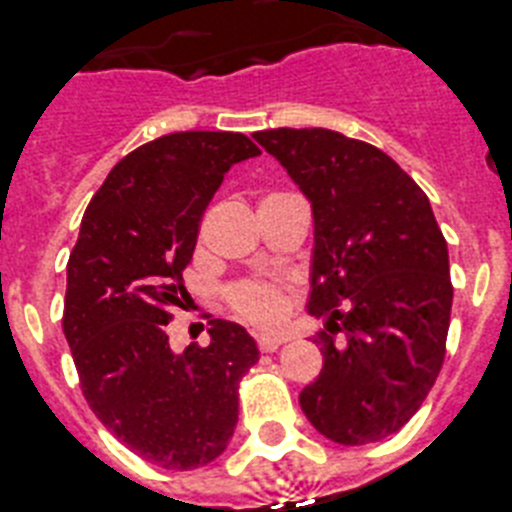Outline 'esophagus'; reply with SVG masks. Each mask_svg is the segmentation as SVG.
Wrapping results in <instances>:
<instances>
[{"mask_svg":"<svg viewBox=\"0 0 512 512\" xmlns=\"http://www.w3.org/2000/svg\"><path fill=\"white\" fill-rule=\"evenodd\" d=\"M283 343L281 336H257V349L263 351V354H270V351H276L278 346Z\"/></svg>","mask_w":512,"mask_h":512,"instance_id":"esophagus-1","label":"esophagus"}]
</instances>
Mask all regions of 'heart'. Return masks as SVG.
Instances as JSON below:
<instances>
[{"mask_svg":"<svg viewBox=\"0 0 512 512\" xmlns=\"http://www.w3.org/2000/svg\"><path fill=\"white\" fill-rule=\"evenodd\" d=\"M229 304L236 315L255 328H276L289 315L286 291L263 281H242L231 286Z\"/></svg>","mask_w":512,"mask_h":512,"instance_id":"1","label":"heart"}]
</instances>
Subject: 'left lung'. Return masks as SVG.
<instances>
[{"label":"left lung","mask_w":512,"mask_h":512,"mask_svg":"<svg viewBox=\"0 0 512 512\" xmlns=\"http://www.w3.org/2000/svg\"><path fill=\"white\" fill-rule=\"evenodd\" d=\"M252 137L315 218L307 309L325 320L315 336L322 369L299 406L338 445L385 440L419 411L445 359L453 283L432 205L388 153L341 132L278 127Z\"/></svg>","instance_id":"left-lung-1"}]
</instances>
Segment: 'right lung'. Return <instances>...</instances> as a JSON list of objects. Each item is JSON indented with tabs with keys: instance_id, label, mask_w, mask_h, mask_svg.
I'll return each instance as SVG.
<instances>
[{
	"instance_id": "right-lung-1",
	"label": "right lung",
	"mask_w": 512,
	"mask_h": 512,
	"mask_svg": "<svg viewBox=\"0 0 512 512\" xmlns=\"http://www.w3.org/2000/svg\"><path fill=\"white\" fill-rule=\"evenodd\" d=\"M242 132H174L140 145L93 195L67 263L62 328L93 414L132 453L169 471L216 461L239 419V380L260 359L242 325L171 351L166 325L190 299L200 221L239 161Z\"/></svg>"
}]
</instances>
